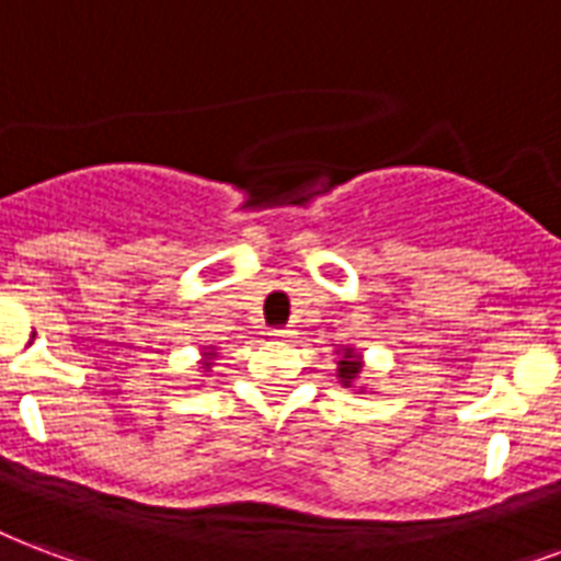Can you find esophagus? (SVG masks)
Returning <instances> with one entry per match:
<instances>
[{
	"label": "esophagus",
	"mask_w": 561,
	"mask_h": 561,
	"mask_svg": "<svg viewBox=\"0 0 561 561\" xmlns=\"http://www.w3.org/2000/svg\"><path fill=\"white\" fill-rule=\"evenodd\" d=\"M273 335L285 341V337H290V335H294V332H290V329H273Z\"/></svg>",
	"instance_id": "34e87169"
}]
</instances>
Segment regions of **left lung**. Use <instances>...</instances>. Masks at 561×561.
Returning a JSON list of instances; mask_svg holds the SVG:
<instances>
[{"mask_svg": "<svg viewBox=\"0 0 561 561\" xmlns=\"http://www.w3.org/2000/svg\"><path fill=\"white\" fill-rule=\"evenodd\" d=\"M337 379L344 388H353L358 382V374H362V356L356 353V347H337Z\"/></svg>", "mask_w": 561, "mask_h": 561, "instance_id": "8db88e82", "label": "left lung"}]
</instances>
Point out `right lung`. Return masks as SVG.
Returning <instances> with one entry per match:
<instances>
[{"label": "right lung", "mask_w": 561, "mask_h": 561, "mask_svg": "<svg viewBox=\"0 0 561 561\" xmlns=\"http://www.w3.org/2000/svg\"><path fill=\"white\" fill-rule=\"evenodd\" d=\"M214 358H217V353H214L211 347L205 350V353H203V370H205V374H208V370L214 367Z\"/></svg>", "instance_id": "right-lung-1"}]
</instances>
